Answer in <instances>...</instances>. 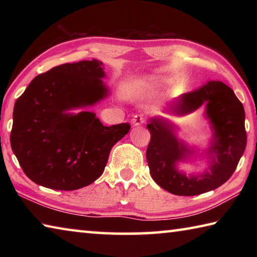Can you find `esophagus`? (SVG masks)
Masks as SVG:
<instances>
[{"label": "esophagus", "mask_w": 257, "mask_h": 257, "mask_svg": "<svg viewBox=\"0 0 257 257\" xmlns=\"http://www.w3.org/2000/svg\"><path fill=\"white\" fill-rule=\"evenodd\" d=\"M133 124L135 127H138V125H143L145 123V118L142 114H136L132 120Z\"/></svg>", "instance_id": "esophagus-1"}]
</instances>
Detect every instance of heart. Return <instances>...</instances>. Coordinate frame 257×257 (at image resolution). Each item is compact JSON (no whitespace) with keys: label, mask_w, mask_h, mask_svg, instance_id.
<instances>
[{"label":"heart","mask_w":257,"mask_h":257,"mask_svg":"<svg viewBox=\"0 0 257 257\" xmlns=\"http://www.w3.org/2000/svg\"><path fill=\"white\" fill-rule=\"evenodd\" d=\"M165 84L164 79H161L159 77L147 78L144 81L138 82L136 85L137 88L143 93H155Z\"/></svg>","instance_id":"obj_1"}]
</instances>
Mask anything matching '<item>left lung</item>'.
<instances>
[{
    "label": "left lung",
    "instance_id": "1",
    "mask_svg": "<svg viewBox=\"0 0 257 257\" xmlns=\"http://www.w3.org/2000/svg\"><path fill=\"white\" fill-rule=\"evenodd\" d=\"M205 106V118L212 138L207 149L199 152L178 137V128L170 121L154 116L147 129L151 142L146 160L153 180L169 193L179 196H194L223 185L236 170L246 149L245 111L233 90L222 81L211 80L199 88L182 94L173 101L167 112L178 116L187 115ZM199 157L205 159L204 173L186 175L177 164Z\"/></svg>",
    "mask_w": 257,
    "mask_h": 257
}]
</instances>
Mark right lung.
Returning a JSON list of instances; mask_svg holds the SVG:
<instances>
[{"instance_id":"1","label":"right lung","mask_w":257,"mask_h":257,"mask_svg":"<svg viewBox=\"0 0 257 257\" xmlns=\"http://www.w3.org/2000/svg\"><path fill=\"white\" fill-rule=\"evenodd\" d=\"M105 77L98 60L64 63L35 77L17 99L11 147L35 184L75 190L102 176L113 145L130 129L103 125L87 110L110 94Z\"/></svg>"}]
</instances>
